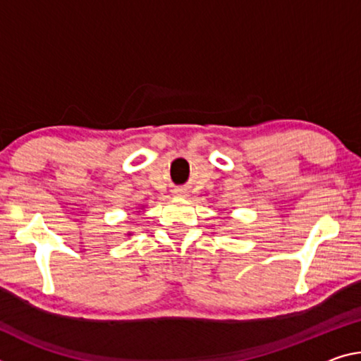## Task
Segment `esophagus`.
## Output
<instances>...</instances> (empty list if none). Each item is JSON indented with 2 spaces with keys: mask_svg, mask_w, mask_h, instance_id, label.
<instances>
[{
  "mask_svg": "<svg viewBox=\"0 0 361 361\" xmlns=\"http://www.w3.org/2000/svg\"><path fill=\"white\" fill-rule=\"evenodd\" d=\"M175 196H178V197H185V196H186V191H183V190H176V191H175Z\"/></svg>",
  "mask_w": 361,
  "mask_h": 361,
  "instance_id": "1",
  "label": "esophagus"
}]
</instances>
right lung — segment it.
<instances>
[{
  "mask_svg": "<svg viewBox=\"0 0 361 361\" xmlns=\"http://www.w3.org/2000/svg\"><path fill=\"white\" fill-rule=\"evenodd\" d=\"M141 209H145V207H141ZM140 212H141V210H138V214H140ZM127 236H131V231H128Z\"/></svg>",
  "mask_w": 361,
  "mask_h": 361,
  "instance_id": "right-lung-1",
  "label": "right lung"
}]
</instances>
